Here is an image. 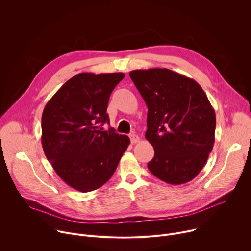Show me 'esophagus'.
<instances>
[{"label": "esophagus", "mask_w": 251, "mask_h": 251, "mask_svg": "<svg viewBox=\"0 0 251 251\" xmlns=\"http://www.w3.org/2000/svg\"><path fill=\"white\" fill-rule=\"evenodd\" d=\"M130 140H131V143H133V144H135V143H138L140 141V138L139 136H137L136 134H130Z\"/></svg>", "instance_id": "obj_1"}]
</instances>
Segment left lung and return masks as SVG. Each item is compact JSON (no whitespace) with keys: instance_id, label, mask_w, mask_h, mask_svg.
Wrapping results in <instances>:
<instances>
[{"instance_id":"8db88e82","label":"left lung","mask_w":251,"mask_h":251,"mask_svg":"<svg viewBox=\"0 0 251 251\" xmlns=\"http://www.w3.org/2000/svg\"><path fill=\"white\" fill-rule=\"evenodd\" d=\"M148 107L146 139L155 155L149 171L170 185L192 181L214 144L216 113L200 84L167 68L129 74Z\"/></svg>"}]
</instances>
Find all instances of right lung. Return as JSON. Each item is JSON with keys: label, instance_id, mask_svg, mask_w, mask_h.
I'll list each match as a JSON object with an SVG mask.
<instances>
[{"label": "right lung", "instance_id": "right-lung-1", "mask_svg": "<svg viewBox=\"0 0 251 251\" xmlns=\"http://www.w3.org/2000/svg\"><path fill=\"white\" fill-rule=\"evenodd\" d=\"M122 73L78 74L47 103L42 116V145L55 173L69 187L88 193L114 174L130 139L102 125Z\"/></svg>", "mask_w": 251, "mask_h": 251}]
</instances>
